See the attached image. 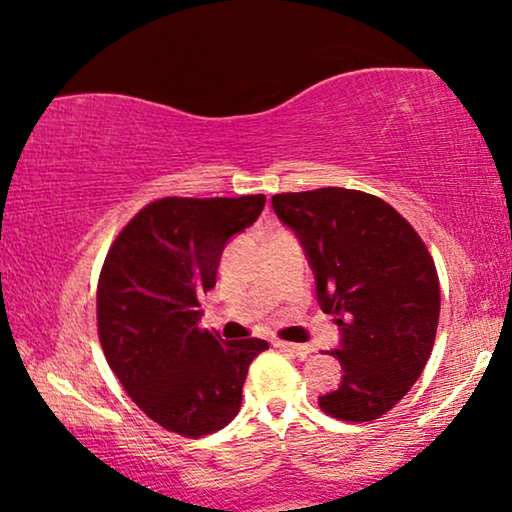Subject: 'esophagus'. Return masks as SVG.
I'll list each match as a JSON object with an SVG mask.
<instances>
[{
    "label": "esophagus",
    "mask_w": 512,
    "mask_h": 512,
    "mask_svg": "<svg viewBox=\"0 0 512 512\" xmlns=\"http://www.w3.org/2000/svg\"><path fill=\"white\" fill-rule=\"evenodd\" d=\"M275 347L284 349V352L296 354V356H300V359H305V356L312 352L310 345H296V342H286V340H275Z\"/></svg>",
    "instance_id": "1"
}]
</instances>
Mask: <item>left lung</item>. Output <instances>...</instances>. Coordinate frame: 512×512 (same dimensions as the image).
I'll use <instances>...</instances> for the list:
<instances>
[{
	"label": "left lung",
	"mask_w": 512,
	"mask_h": 512,
	"mask_svg": "<svg viewBox=\"0 0 512 512\" xmlns=\"http://www.w3.org/2000/svg\"><path fill=\"white\" fill-rule=\"evenodd\" d=\"M317 277L321 310L340 326L342 384L319 408L373 422L408 394L429 361L440 314L436 263L417 230L377 195L314 188L272 195Z\"/></svg>",
	"instance_id": "left-lung-1"
}]
</instances>
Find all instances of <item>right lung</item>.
Instances as JSON below:
<instances>
[{"mask_svg":"<svg viewBox=\"0 0 512 512\" xmlns=\"http://www.w3.org/2000/svg\"><path fill=\"white\" fill-rule=\"evenodd\" d=\"M263 205L265 195L153 200L104 258L97 335L109 368L146 417L184 438L230 424L249 363L268 349L265 340H221L198 324L223 247Z\"/></svg>","mask_w":512,"mask_h":512,"instance_id":"1","label":"right lung"}]
</instances>
